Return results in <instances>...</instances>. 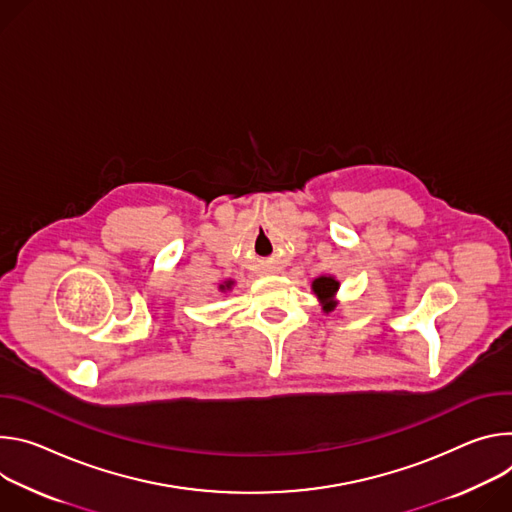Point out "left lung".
<instances>
[{"mask_svg":"<svg viewBox=\"0 0 512 512\" xmlns=\"http://www.w3.org/2000/svg\"><path fill=\"white\" fill-rule=\"evenodd\" d=\"M339 289V282L333 276H319L313 282V291L315 295L323 301V309L331 311L335 307V303L331 301V297L335 295V291Z\"/></svg>","mask_w":512,"mask_h":512,"instance_id":"obj_1","label":"left lung"}]
</instances>
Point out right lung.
Returning <instances> with one entry per match:
<instances>
[{"instance_id": "obj_1", "label": "right lung", "mask_w": 512, "mask_h": 512, "mask_svg": "<svg viewBox=\"0 0 512 512\" xmlns=\"http://www.w3.org/2000/svg\"><path fill=\"white\" fill-rule=\"evenodd\" d=\"M232 285H234V282H232V280H227V282H225V285H221L219 289H221V291H225V289H230Z\"/></svg>"}]
</instances>
